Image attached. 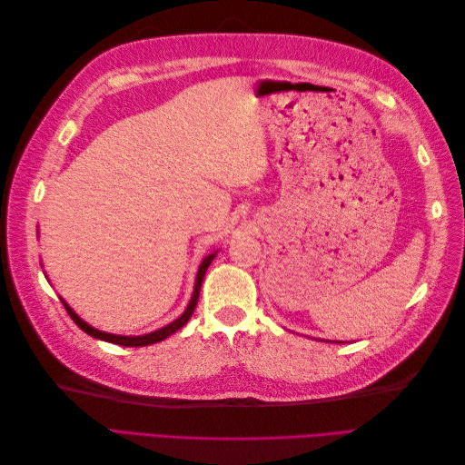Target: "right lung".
<instances>
[{
    "label": "right lung",
    "instance_id": "obj_1",
    "mask_svg": "<svg viewBox=\"0 0 465 465\" xmlns=\"http://www.w3.org/2000/svg\"><path fill=\"white\" fill-rule=\"evenodd\" d=\"M215 256H217V252H213V254H209V256L203 258V262H202V265H200V270H198V277H195V285H193V294H192V299H190V304H188L186 311L182 312V316L176 318L174 322L168 323V326H164V328H161V330H154V331H151V333H143V335H114V333L101 331V330H96V328L89 326L87 322H83V320L75 314L74 308L69 306L65 301H62V302H64V306H65L67 314L74 318V322L77 323V326H79L83 331H85V333H89L91 337H96V340H103V341H108V343H116V345H124V347H145V345L159 343V341L166 340L168 335H173L174 331H178L180 328H184L186 322L192 318V314H193V311H195V304H198V299H200V289H202V283H203L205 272H207L209 263L213 262Z\"/></svg>",
    "mask_w": 465,
    "mask_h": 465
}]
</instances>
